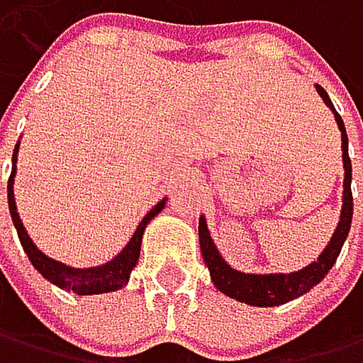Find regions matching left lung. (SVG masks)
I'll return each mask as SVG.
<instances>
[{
    "instance_id": "8db88e82",
    "label": "left lung",
    "mask_w": 363,
    "mask_h": 363,
    "mask_svg": "<svg viewBox=\"0 0 363 363\" xmlns=\"http://www.w3.org/2000/svg\"><path fill=\"white\" fill-rule=\"evenodd\" d=\"M317 93L321 96L323 104L330 108L339 131H342V160H344V196H342V214H339L337 230L330 236L328 245L323 247V252L310 265L301 267V270L290 272V274H245L238 272L234 267L228 265V261L220 257L218 247L214 245V238L207 230V220L201 216L199 220V241H201V252L203 261L209 270L214 286L228 294L230 299H236L247 306H259V308H272L288 303L296 296H301L306 292L313 290L317 284H321V279L330 272V267L335 265L339 252L344 247V241L348 238L350 223H352V191H350V180H352V164L348 156V135L344 120L335 111V106L328 98V93L323 91V86H315Z\"/></svg>"
}]
</instances>
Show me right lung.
<instances>
[{
	"instance_id": "add662e5",
	"label": "right lung",
	"mask_w": 363,
	"mask_h": 363,
	"mask_svg": "<svg viewBox=\"0 0 363 363\" xmlns=\"http://www.w3.org/2000/svg\"><path fill=\"white\" fill-rule=\"evenodd\" d=\"M17 154H19V140L15 145V151H13V172H11V178H9V209H11V218H13V225L17 230V236L21 241V247L28 255L33 267L38 270L46 281H50L53 286L62 288V290H69V292H75V294H104V292H116L120 290L122 286L129 284V277H131V270L138 263V257H140V245H143V234H145V228L149 225V220L158 216L162 209H164V203L167 199H162L160 203H156L154 207L149 209L145 214V218L140 220V225L135 228L131 241L122 247V252L118 257H113L108 263H102V265H96V267H71L62 261H55L46 257L44 252L30 241V236L24 228V223H21L19 214H17V205H15V191H13V183H15V174H17Z\"/></svg>"
}]
</instances>
